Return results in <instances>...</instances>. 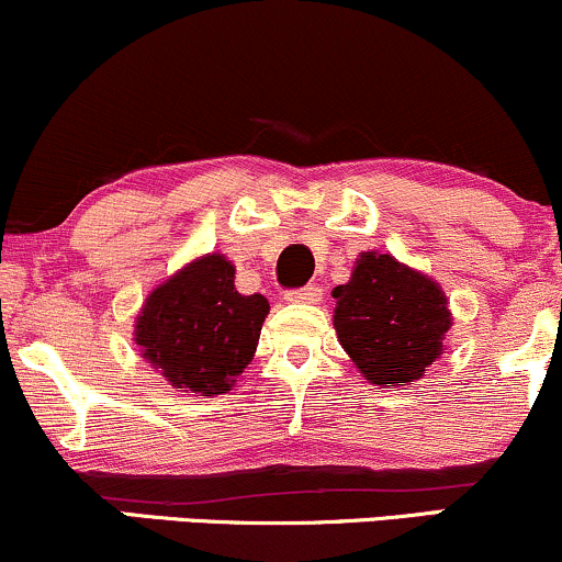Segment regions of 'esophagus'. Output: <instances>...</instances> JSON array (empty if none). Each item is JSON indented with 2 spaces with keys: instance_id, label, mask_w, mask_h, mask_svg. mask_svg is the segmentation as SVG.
Segmentation results:
<instances>
[{
  "instance_id": "1",
  "label": "esophagus",
  "mask_w": 562,
  "mask_h": 562,
  "mask_svg": "<svg viewBox=\"0 0 562 562\" xmlns=\"http://www.w3.org/2000/svg\"><path fill=\"white\" fill-rule=\"evenodd\" d=\"M285 299L290 303H317L322 299V288L319 285H306L299 290H288Z\"/></svg>"
}]
</instances>
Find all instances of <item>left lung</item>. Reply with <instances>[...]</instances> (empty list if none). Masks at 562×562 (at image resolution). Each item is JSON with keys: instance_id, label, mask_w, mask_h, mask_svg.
<instances>
[{"instance_id": "obj_1", "label": "left lung", "mask_w": 562, "mask_h": 562, "mask_svg": "<svg viewBox=\"0 0 562 562\" xmlns=\"http://www.w3.org/2000/svg\"><path fill=\"white\" fill-rule=\"evenodd\" d=\"M335 333L375 385H409L443 353L451 312L443 290L391 254L367 250L351 280L333 290Z\"/></svg>"}]
</instances>
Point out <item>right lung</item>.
Returning <instances> with one entry per match:
<instances>
[{
	"label": "right lung",
	"mask_w": 562,
	"mask_h": 562,
	"mask_svg": "<svg viewBox=\"0 0 562 562\" xmlns=\"http://www.w3.org/2000/svg\"><path fill=\"white\" fill-rule=\"evenodd\" d=\"M269 301L235 288L227 256H200L147 295L134 340L173 389L227 393L254 359Z\"/></svg>",
	"instance_id": "1"
}]
</instances>
